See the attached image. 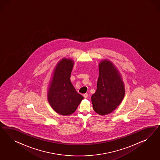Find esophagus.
I'll use <instances>...</instances> for the list:
<instances>
[{"label": "esophagus", "instance_id": "34e87169", "mask_svg": "<svg viewBox=\"0 0 160 160\" xmlns=\"http://www.w3.org/2000/svg\"><path fill=\"white\" fill-rule=\"evenodd\" d=\"M83 96H84V98H87V97H88V94H87V93L84 94H83Z\"/></svg>", "mask_w": 160, "mask_h": 160}]
</instances>
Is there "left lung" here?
Wrapping results in <instances>:
<instances>
[{
    "label": "left lung",
    "mask_w": 160,
    "mask_h": 160,
    "mask_svg": "<svg viewBox=\"0 0 160 160\" xmlns=\"http://www.w3.org/2000/svg\"><path fill=\"white\" fill-rule=\"evenodd\" d=\"M96 92L92 96V107L97 114L104 116L113 112L122 101L125 86L121 74L111 61L99 63Z\"/></svg>",
    "instance_id": "obj_1"
}]
</instances>
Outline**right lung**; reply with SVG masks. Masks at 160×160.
I'll return each instance as SVG.
<instances>
[{
    "mask_svg": "<svg viewBox=\"0 0 160 160\" xmlns=\"http://www.w3.org/2000/svg\"><path fill=\"white\" fill-rule=\"evenodd\" d=\"M74 63L71 58H62L55 66L48 84V102L54 112L63 116L74 113L84 98L70 81Z\"/></svg>",
    "mask_w": 160,
    "mask_h": 160,
    "instance_id": "add662e5",
    "label": "right lung"
}]
</instances>
